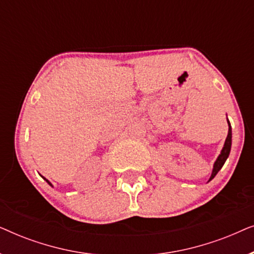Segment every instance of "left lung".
I'll return each instance as SVG.
<instances>
[{
  "label": "left lung",
  "instance_id": "obj_1",
  "mask_svg": "<svg viewBox=\"0 0 254 254\" xmlns=\"http://www.w3.org/2000/svg\"><path fill=\"white\" fill-rule=\"evenodd\" d=\"M228 121V126H229V130H228V136L225 138V142H224V145L223 148H222V150L220 152V155H218V157L216 158V161H215L214 165H213V171H211V175L209 177V179H208V183L210 182V180H213V178L215 176L217 175L218 171L222 169V166L224 165L225 161H227L228 157H229V154H230V150H231V143H232V130H231V125H230V121Z\"/></svg>",
  "mask_w": 254,
  "mask_h": 254
}]
</instances>
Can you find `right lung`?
<instances>
[{
    "mask_svg": "<svg viewBox=\"0 0 254 254\" xmlns=\"http://www.w3.org/2000/svg\"><path fill=\"white\" fill-rule=\"evenodd\" d=\"M41 177H43V176H41ZM43 178H44V177H43ZM44 179H45V180H46V182L48 183V185H51L52 187H53V185H52V183L50 182V180H48V179H46V178H44Z\"/></svg>",
    "mask_w": 254,
    "mask_h": 254,
    "instance_id": "add662e5",
    "label": "right lung"
}]
</instances>
